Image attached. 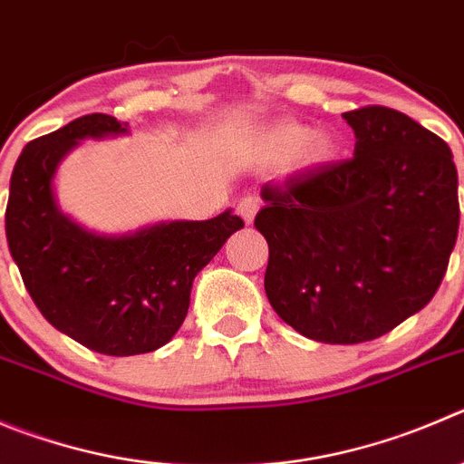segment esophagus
Masks as SVG:
<instances>
[{
	"mask_svg": "<svg viewBox=\"0 0 464 464\" xmlns=\"http://www.w3.org/2000/svg\"><path fill=\"white\" fill-rule=\"evenodd\" d=\"M258 208H261V201H258L256 197H245L237 203V215H240L246 224H252L254 218H256Z\"/></svg>",
	"mask_w": 464,
	"mask_h": 464,
	"instance_id": "obj_1",
	"label": "esophagus"
}]
</instances>
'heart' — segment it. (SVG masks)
Instances as JSON below:
<instances>
[{"label":"heart","instance_id":"obj_1","mask_svg":"<svg viewBox=\"0 0 464 464\" xmlns=\"http://www.w3.org/2000/svg\"><path fill=\"white\" fill-rule=\"evenodd\" d=\"M302 146L300 155L304 162L309 164H320L327 162V160L334 155V141H332L330 134H311L304 125L297 123H284L272 128L270 132L263 137L261 149L263 153L270 160H284L291 158L297 149Z\"/></svg>","mask_w":464,"mask_h":464}]
</instances>
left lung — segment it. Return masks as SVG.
Returning a JSON list of instances; mask_svg holds the SVG:
<instances>
[{"label":"left lung","instance_id":"obj_1","mask_svg":"<svg viewBox=\"0 0 464 464\" xmlns=\"http://www.w3.org/2000/svg\"><path fill=\"white\" fill-rule=\"evenodd\" d=\"M354 155L263 185L254 227L270 246L266 293L295 332L363 343L421 311L458 237L451 149L402 111H345Z\"/></svg>","mask_w":464,"mask_h":464}]
</instances>
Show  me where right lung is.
Masks as SVG:
<instances>
[{
    "label": "right lung",
    "instance_id": "right-lung-1",
    "mask_svg": "<svg viewBox=\"0 0 464 464\" xmlns=\"http://www.w3.org/2000/svg\"><path fill=\"white\" fill-rule=\"evenodd\" d=\"M125 132L128 123L114 116L86 114L29 141L13 167L6 206L8 249L34 304L56 330L111 357L169 343L188 315L194 276L245 227L224 210L206 222L98 236L66 218L52 189L59 162L82 140Z\"/></svg>",
    "mask_w": 464,
    "mask_h": 464
}]
</instances>
